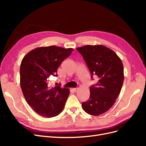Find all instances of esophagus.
<instances>
[{
  "mask_svg": "<svg viewBox=\"0 0 146 146\" xmlns=\"http://www.w3.org/2000/svg\"><path fill=\"white\" fill-rule=\"evenodd\" d=\"M79 89V87H77V88H73V91L74 92H77Z\"/></svg>",
  "mask_w": 146,
  "mask_h": 146,
  "instance_id": "1",
  "label": "esophagus"
}]
</instances>
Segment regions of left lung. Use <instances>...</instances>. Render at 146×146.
Here are the masks:
<instances>
[{"label": "left lung", "instance_id": "8db88e82", "mask_svg": "<svg viewBox=\"0 0 146 146\" xmlns=\"http://www.w3.org/2000/svg\"><path fill=\"white\" fill-rule=\"evenodd\" d=\"M89 68L91 77L96 74L98 83L90 87V99L82 104L84 111L93 116L107 112L115 103L122 89L124 74L121 58L103 45L77 47Z\"/></svg>", "mask_w": 146, "mask_h": 146}]
</instances>
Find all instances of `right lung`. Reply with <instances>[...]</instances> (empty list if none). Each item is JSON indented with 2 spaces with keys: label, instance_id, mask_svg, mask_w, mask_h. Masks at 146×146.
I'll return each mask as SVG.
<instances>
[{
  "label": "right lung",
  "instance_id": "add662e5",
  "mask_svg": "<svg viewBox=\"0 0 146 146\" xmlns=\"http://www.w3.org/2000/svg\"><path fill=\"white\" fill-rule=\"evenodd\" d=\"M72 48L55 46L39 47L28 52L20 66V85L27 104L39 115L55 117L63 111L69 90L52 86L49 78L57 76L62 61L71 54Z\"/></svg>",
  "mask_w": 146,
  "mask_h": 146
}]
</instances>
